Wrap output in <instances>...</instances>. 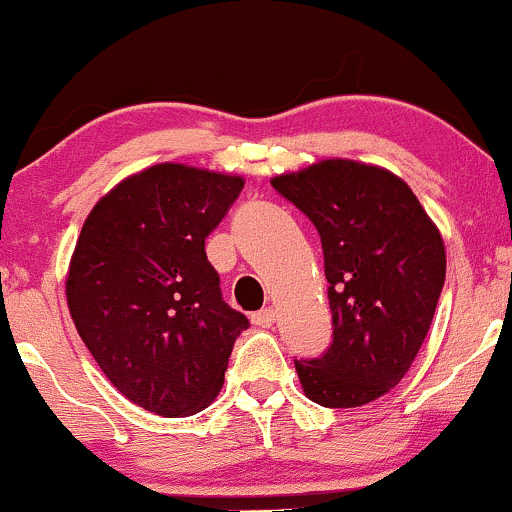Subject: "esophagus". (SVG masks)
I'll return each instance as SVG.
<instances>
[{
  "mask_svg": "<svg viewBox=\"0 0 512 512\" xmlns=\"http://www.w3.org/2000/svg\"><path fill=\"white\" fill-rule=\"evenodd\" d=\"M276 320V310L274 308H262L257 313H252V325L257 327H272Z\"/></svg>",
  "mask_w": 512,
  "mask_h": 512,
  "instance_id": "1",
  "label": "esophagus"
}]
</instances>
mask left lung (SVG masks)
<instances>
[{
	"label": "left lung",
	"mask_w": 512,
	"mask_h": 512,
	"mask_svg": "<svg viewBox=\"0 0 512 512\" xmlns=\"http://www.w3.org/2000/svg\"><path fill=\"white\" fill-rule=\"evenodd\" d=\"M272 187L320 233L332 342L296 358L313 402L351 409L404 378L445 284V245L404 180L390 170L330 158Z\"/></svg>",
	"instance_id": "1"
}]
</instances>
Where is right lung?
<instances>
[{"label": "right lung", "instance_id": "right-lung-1", "mask_svg": "<svg viewBox=\"0 0 512 512\" xmlns=\"http://www.w3.org/2000/svg\"><path fill=\"white\" fill-rule=\"evenodd\" d=\"M243 178L161 163L93 207L69 264L79 337L129 402L178 419L207 409L248 317L223 301L204 240Z\"/></svg>", "mask_w": 512, "mask_h": 512}]
</instances>
